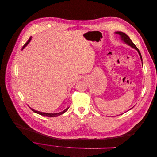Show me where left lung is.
<instances>
[{"instance_id":"1","label":"left lung","mask_w":157,"mask_h":157,"mask_svg":"<svg viewBox=\"0 0 157 157\" xmlns=\"http://www.w3.org/2000/svg\"><path fill=\"white\" fill-rule=\"evenodd\" d=\"M115 33L117 34V35H119L121 36V39H122L125 43H127L128 44H129V46H131L133 48L136 49L138 51V52H139V56H140V59H141V60H142V56H141V54H140V52L139 49H138V48H137V46L133 43V42L131 41V40L130 39V38H129L126 34H125V33H123V32H121V31H117V32H116ZM131 109H132V108H131Z\"/></svg>"}]
</instances>
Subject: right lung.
Instances as JSON below:
<instances>
[{
  "mask_svg": "<svg viewBox=\"0 0 157 157\" xmlns=\"http://www.w3.org/2000/svg\"><path fill=\"white\" fill-rule=\"evenodd\" d=\"M31 37H30L29 39H28V41L24 44V46H23V48H22V49H24V48L29 43V42L30 41V40H31ZM31 110H32L33 112H35V113H37V114H40V115H41V116H48V117H56V116H60V115H61V114H62L63 113H64L65 112H66L67 111V109H69V108H66L64 111H62V112H60V113H42V112H40V111H36V110H35V109H32V108H29Z\"/></svg>",
  "mask_w": 157,
  "mask_h": 157,
  "instance_id": "right-lung-1",
  "label": "right lung"
}]
</instances>
